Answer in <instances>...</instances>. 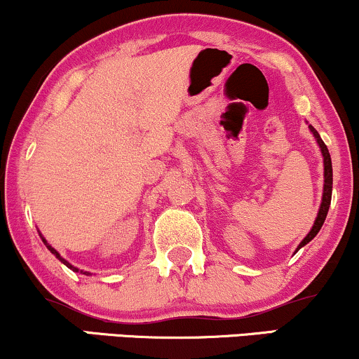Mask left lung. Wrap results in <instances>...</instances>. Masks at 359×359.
<instances>
[{"instance_id":"8db88e82","label":"left lung","mask_w":359,"mask_h":359,"mask_svg":"<svg viewBox=\"0 0 359 359\" xmlns=\"http://www.w3.org/2000/svg\"><path fill=\"white\" fill-rule=\"evenodd\" d=\"M309 130L313 133V137L316 138L319 149H321V155H323V163H325V187H323V198H321V205H319V210H318V215H316V221H314L313 227H311V231L308 232V236L304 237L303 241H301L299 245H297L296 252L299 250L301 248H304L306 244L311 243V241L316 237V234L319 231H321L323 224L326 221V215H327V210H330V205H331V192H332V165H331V155H330V150H327V147L325 145V142L321 140V137H319V133L316 128L313 127V125H309Z\"/></svg>"}]
</instances>
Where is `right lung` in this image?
<instances>
[{
  "instance_id": "add662e5",
  "label": "right lung",
  "mask_w": 359,
  "mask_h": 359,
  "mask_svg": "<svg viewBox=\"0 0 359 359\" xmlns=\"http://www.w3.org/2000/svg\"><path fill=\"white\" fill-rule=\"evenodd\" d=\"M40 237H41L43 244H45V245H46V248H48V250H50V252H51V254H53V256H55L56 259H58V261H62V262H63V264L68 267V269H72V271H73V273H80V274H86V276H90V273H88V271H80V269H79V267H75V266H73V264H70V262H68V261H67V259H63L62 256H60V252H58V250H56L55 248H51V245L48 244V241H46V239H45V237H43L41 234H40Z\"/></svg>"
}]
</instances>
